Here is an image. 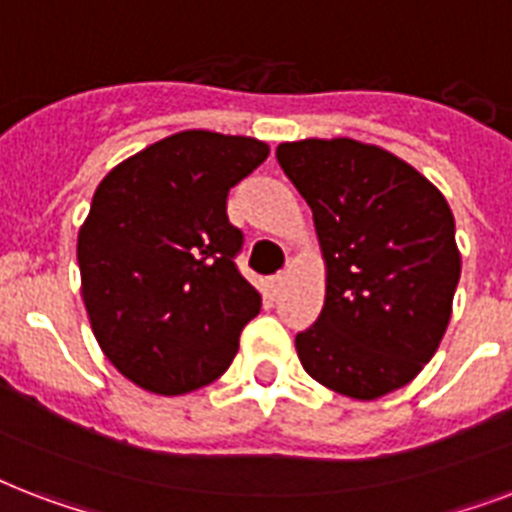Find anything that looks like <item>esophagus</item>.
<instances>
[{"label": "esophagus", "mask_w": 512, "mask_h": 512, "mask_svg": "<svg viewBox=\"0 0 512 512\" xmlns=\"http://www.w3.org/2000/svg\"><path fill=\"white\" fill-rule=\"evenodd\" d=\"M285 280H288V272H277V275L269 277V285H272L275 291H280V288L285 285Z\"/></svg>", "instance_id": "obj_1"}]
</instances>
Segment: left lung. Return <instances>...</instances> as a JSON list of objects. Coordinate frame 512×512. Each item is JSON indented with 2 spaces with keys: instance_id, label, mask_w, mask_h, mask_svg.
<instances>
[{
  "instance_id": "obj_1",
  "label": "left lung",
  "mask_w": 512,
  "mask_h": 512,
  "mask_svg": "<svg viewBox=\"0 0 512 512\" xmlns=\"http://www.w3.org/2000/svg\"><path fill=\"white\" fill-rule=\"evenodd\" d=\"M307 200L326 261V304L296 334L304 371L376 400L430 363L451 320L462 259L446 197L417 168L355 138L277 146Z\"/></svg>"
}]
</instances>
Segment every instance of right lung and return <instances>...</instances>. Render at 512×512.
Here are the masks:
<instances>
[{
  "mask_svg": "<svg viewBox=\"0 0 512 512\" xmlns=\"http://www.w3.org/2000/svg\"><path fill=\"white\" fill-rule=\"evenodd\" d=\"M259 138L184 130L104 176L79 227L82 301L117 371L184 395L229 368L261 293L235 267L229 189L267 160Z\"/></svg>",
  "mask_w": 512,
  "mask_h": 512,
  "instance_id": "right-lung-1",
  "label": "right lung"
}]
</instances>
